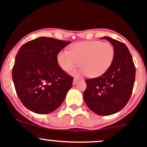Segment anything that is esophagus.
<instances>
[{"mask_svg": "<svg viewBox=\"0 0 147 147\" xmlns=\"http://www.w3.org/2000/svg\"><path fill=\"white\" fill-rule=\"evenodd\" d=\"M78 79L77 78H74V80H73V85H75V84H76V83L77 82H78Z\"/></svg>", "mask_w": 147, "mask_h": 147, "instance_id": "1", "label": "esophagus"}]
</instances>
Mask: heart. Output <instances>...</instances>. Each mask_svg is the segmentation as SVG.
Returning a JSON list of instances; mask_svg holds the SVG:
<instances>
[{
  "mask_svg": "<svg viewBox=\"0 0 147 147\" xmlns=\"http://www.w3.org/2000/svg\"><path fill=\"white\" fill-rule=\"evenodd\" d=\"M114 53V48L108 42L84 41L72 45L69 51H59L56 59L59 67L65 72H69L79 64L81 68L74 74L97 78L111 66Z\"/></svg>",
  "mask_w": 147,
  "mask_h": 147,
  "instance_id": "heart-1",
  "label": "heart"
}]
</instances>
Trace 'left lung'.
I'll list each match as a JSON object with an SVG mask.
<instances>
[{
  "mask_svg": "<svg viewBox=\"0 0 147 147\" xmlns=\"http://www.w3.org/2000/svg\"><path fill=\"white\" fill-rule=\"evenodd\" d=\"M114 48V59L107 72L95 78L86 80L83 99L91 111L100 116L114 114L125 108L133 92L136 67L132 55L124 43L108 36Z\"/></svg>",
  "mask_w": 147,
  "mask_h": 147,
  "instance_id": "obj_1",
  "label": "left lung"
}]
</instances>
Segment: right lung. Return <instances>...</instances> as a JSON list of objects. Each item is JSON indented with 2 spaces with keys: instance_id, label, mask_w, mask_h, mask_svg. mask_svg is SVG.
I'll list each match as a JSON object with an SVG mask.
<instances>
[{
  "instance_id": "right-lung-1",
  "label": "right lung",
  "mask_w": 147,
  "mask_h": 147,
  "mask_svg": "<svg viewBox=\"0 0 147 147\" xmlns=\"http://www.w3.org/2000/svg\"><path fill=\"white\" fill-rule=\"evenodd\" d=\"M70 42L39 37L24 44L15 57L12 79L26 108L39 114L54 111L72 88L73 78L66 73L56 56Z\"/></svg>"
}]
</instances>
